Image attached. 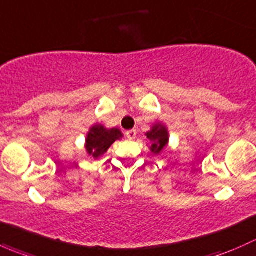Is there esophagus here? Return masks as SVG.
<instances>
[{"label": "esophagus", "instance_id": "1", "mask_svg": "<svg viewBox=\"0 0 256 256\" xmlns=\"http://www.w3.org/2000/svg\"><path fill=\"white\" fill-rule=\"evenodd\" d=\"M136 135H138V131H136L135 128H132V130L126 131V136H128V140H135Z\"/></svg>", "mask_w": 256, "mask_h": 256}]
</instances>
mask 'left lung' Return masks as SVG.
<instances>
[{
  "instance_id": "left-lung-1",
  "label": "left lung",
  "mask_w": 256,
  "mask_h": 256,
  "mask_svg": "<svg viewBox=\"0 0 256 256\" xmlns=\"http://www.w3.org/2000/svg\"><path fill=\"white\" fill-rule=\"evenodd\" d=\"M144 136L150 141V151L154 154H156V156L161 154L164 151V148L168 146V128H167V126L162 121H156L154 124H152V128H150V131L144 134Z\"/></svg>"
}]
</instances>
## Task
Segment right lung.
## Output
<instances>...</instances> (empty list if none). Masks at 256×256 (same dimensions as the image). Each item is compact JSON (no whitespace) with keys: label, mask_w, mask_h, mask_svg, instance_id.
Here are the masks:
<instances>
[{"label":"right lung","mask_w":256,"mask_h":256,"mask_svg":"<svg viewBox=\"0 0 256 256\" xmlns=\"http://www.w3.org/2000/svg\"><path fill=\"white\" fill-rule=\"evenodd\" d=\"M122 138L124 135L120 128H108L102 124H94L85 136V152L92 158L98 160L106 154L115 141L121 140Z\"/></svg>","instance_id":"add662e5"}]
</instances>
